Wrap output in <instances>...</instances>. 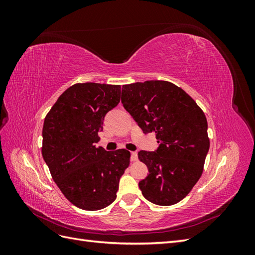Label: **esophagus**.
Listing matches in <instances>:
<instances>
[{
  "label": "esophagus",
  "mask_w": 255,
  "mask_h": 255,
  "mask_svg": "<svg viewBox=\"0 0 255 255\" xmlns=\"http://www.w3.org/2000/svg\"><path fill=\"white\" fill-rule=\"evenodd\" d=\"M137 159H138L137 152H130V160H132V161H136Z\"/></svg>",
  "instance_id": "1"
}]
</instances>
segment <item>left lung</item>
<instances>
[{"label": "left lung", "mask_w": 255, "mask_h": 255, "mask_svg": "<svg viewBox=\"0 0 255 255\" xmlns=\"http://www.w3.org/2000/svg\"><path fill=\"white\" fill-rule=\"evenodd\" d=\"M121 102L143 133H155L159 143L154 152H138L149 170L138 184L142 196L163 206L180 202L199 181L210 149L204 113L166 81L123 85Z\"/></svg>", "instance_id": "1"}]
</instances>
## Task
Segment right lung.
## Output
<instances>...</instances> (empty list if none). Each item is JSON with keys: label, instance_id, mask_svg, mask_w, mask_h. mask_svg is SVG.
I'll return each mask as SVG.
<instances>
[{"label": "right lung", "instance_id": "right-lung-1", "mask_svg": "<svg viewBox=\"0 0 255 255\" xmlns=\"http://www.w3.org/2000/svg\"><path fill=\"white\" fill-rule=\"evenodd\" d=\"M120 94V85L74 84L45 116L43 159L64 196L85 211L102 210L115 201L129 165L128 150L96 146L105 115L118 105Z\"/></svg>", "mask_w": 255, "mask_h": 255}]
</instances>
